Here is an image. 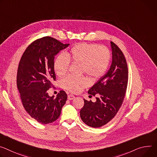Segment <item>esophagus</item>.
I'll return each mask as SVG.
<instances>
[{"label": "esophagus", "instance_id": "34e87169", "mask_svg": "<svg viewBox=\"0 0 157 157\" xmlns=\"http://www.w3.org/2000/svg\"><path fill=\"white\" fill-rule=\"evenodd\" d=\"M75 96L73 94H69L67 96V99H69V100H72V99H75Z\"/></svg>", "mask_w": 157, "mask_h": 157}]
</instances>
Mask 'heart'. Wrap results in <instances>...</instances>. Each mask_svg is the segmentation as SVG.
I'll use <instances>...</instances> for the list:
<instances>
[{
	"label": "heart",
	"mask_w": 157,
	"mask_h": 157,
	"mask_svg": "<svg viewBox=\"0 0 157 157\" xmlns=\"http://www.w3.org/2000/svg\"><path fill=\"white\" fill-rule=\"evenodd\" d=\"M110 61L111 53L106 47L95 44L79 43L66 54H61L57 57L54 61V69L59 76H63L67 72L70 61L81 63V72L86 73L91 79L97 80L106 73ZM88 84L89 80L85 76H68L63 80V87L72 93L79 91Z\"/></svg>",
	"instance_id": "heart-1"
}]
</instances>
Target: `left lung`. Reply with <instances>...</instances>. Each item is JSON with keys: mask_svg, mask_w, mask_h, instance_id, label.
Returning a JSON list of instances; mask_svg holds the SVG:
<instances>
[{"mask_svg": "<svg viewBox=\"0 0 157 157\" xmlns=\"http://www.w3.org/2000/svg\"><path fill=\"white\" fill-rule=\"evenodd\" d=\"M112 63L109 71L89 90L96 102L84 99L80 111L82 121L93 128L101 127L115 117L125 96L128 71L125 57L118 46L111 42Z\"/></svg>", "mask_w": 157, "mask_h": 157, "instance_id": "8db88e82", "label": "left lung"}]
</instances>
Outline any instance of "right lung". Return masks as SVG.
Returning a JSON list of instances; mask_svg holds the SVG:
<instances>
[{
    "mask_svg": "<svg viewBox=\"0 0 157 157\" xmlns=\"http://www.w3.org/2000/svg\"><path fill=\"white\" fill-rule=\"evenodd\" d=\"M69 45L46 36L32 42L21 57L17 86L24 109L39 123L48 124L56 121L67 100V94L63 90L56 98L49 96L47 91L56 80L54 57Z\"/></svg>",
    "mask_w": 157,
    "mask_h": 157,
    "instance_id": "obj_1",
    "label": "right lung"
}]
</instances>
